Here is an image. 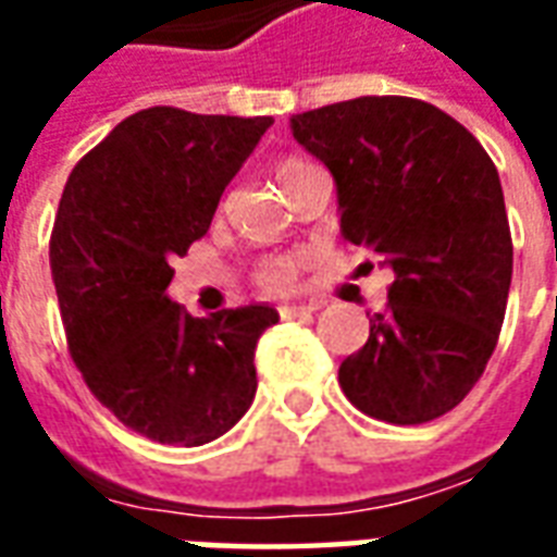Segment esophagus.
<instances>
[{
    "label": "esophagus",
    "mask_w": 557,
    "mask_h": 557,
    "mask_svg": "<svg viewBox=\"0 0 557 557\" xmlns=\"http://www.w3.org/2000/svg\"><path fill=\"white\" fill-rule=\"evenodd\" d=\"M315 310H319L315 304H286V307H280V315L283 319H301V315H310Z\"/></svg>",
    "instance_id": "esophagus-1"
}]
</instances>
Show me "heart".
<instances>
[{
    "label": "heart",
    "instance_id": "b5f03b06",
    "mask_svg": "<svg viewBox=\"0 0 557 557\" xmlns=\"http://www.w3.org/2000/svg\"><path fill=\"white\" fill-rule=\"evenodd\" d=\"M304 166H310V163H304V160H283V163H277V182L286 187V184L298 175V172L304 170ZM301 265L304 259L301 256H271V259H265L262 265H259V283L262 286H268V289H292L295 283H298V274H301Z\"/></svg>",
    "mask_w": 557,
    "mask_h": 557
}]
</instances>
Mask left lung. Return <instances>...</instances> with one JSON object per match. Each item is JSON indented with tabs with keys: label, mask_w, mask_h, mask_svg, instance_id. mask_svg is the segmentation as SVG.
<instances>
[{
	"label": "left lung",
	"mask_w": 557,
	"mask_h": 557,
	"mask_svg": "<svg viewBox=\"0 0 557 557\" xmlns=\"http://www.w3.org/2000/svg\"><path fill=\"white\" fill-rule=\"evenodd\" d=\"M337 182L339 230L394 283L370 337L339 363L355 409L426 423L456 409L502 334L513 242L498 170L456 119L418 98L367 95L292 115Z\"/></svg>",
	"instance_id": "1"
}]
</instances>
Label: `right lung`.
Segmentation results:
<instances>
[{"instance_id":"right-lung-1","label":"right lung","mask_w":557,"mask_h":557,"mask_svg":"<svg viewBox=\"0 0 557 557\" xmlns=\"http://www.w3.org/2000/svg\"><path fill=\"white\" fill-rule=\"evenodd\" d=\"M271 125L148 107L79 160L59 199L50 268L71 358L98 403L151 442H214L256 397V343L277 310L194 319L166 289Z\"/></svg>"}]
</instances>
